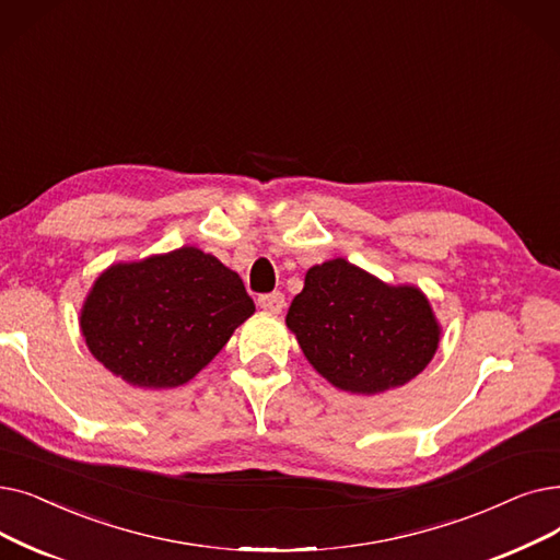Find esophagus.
<instances>
[{"instance_id":"1","label":"esophagus","mask_w":560,"mask_h":560,"mask_svg":"<svg viewBox=\"0 0 560 560\" xmlns=\"http://www.w3.org/2000/svg\"><path fill=\"white\" fill-rule=\"evenodd\" d=\"M258 306L267 313H281L285 306V298L281 293H270V295H262L258 298Z\"/></svg>"}]
</instances>
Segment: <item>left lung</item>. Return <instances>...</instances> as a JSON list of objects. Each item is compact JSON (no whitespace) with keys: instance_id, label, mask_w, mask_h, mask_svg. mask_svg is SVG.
I'll list each match as a JSON object with an SVG mask.
<instances>
[{"instance_id":"1","label":"left lung","mask_w":560,"mask_h":560,"mask_svg":"<svg viewBox=\"0 0 560 560\" xmlns=\"http://www.w3.org/2000/svg\"><path fill=\"white\" fill-rule=\"evenodd\" d=\"M288 329L331 386L377 396L415 380L442 340L430 300L415 283H386L346 258L308 267Z\"/></svg>"}]
</instances>
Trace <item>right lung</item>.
<instances>
[{
  "mask_svg": "<svg viewBox=\"0 0 560 560\" xmlns=\"http://www.w3.org/2000/svg\"><path fill=\"white\" fill-rule=\"evenodd\" d=\"M256 311L237 272L197 247L114 262L80 308L89 352L139 388L187 384Z\"/></svg>",
  "mask_w": 560,
  "mask_h": 560,
  "instance_id": "obj_1",
  "label": "right lung"
}]
</instances>
